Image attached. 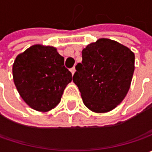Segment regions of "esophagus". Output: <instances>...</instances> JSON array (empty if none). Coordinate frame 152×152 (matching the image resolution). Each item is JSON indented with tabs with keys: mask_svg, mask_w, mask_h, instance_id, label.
I'll use <instances>...</instances> for the list:
<instances>
[{
	"mask_svg": "<svg viewBox=\"0 0 152 152\" xmlns=\"http://www.w3.org/2000/svg\"><path fill=\"white\" fill-rule=\"evenodd\" d=\"M70 71H71V73H75V71H76V69H75V67H72V68H71V69H70Z\"/></svg>",
	"mask_w": 152,
	"mask_h": 152,
	"instance_id": "34e87169",
	"label": "esophagus"
}]
</instances>
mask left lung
<instances>
[{
	"instance_id": "left-lung-1",
	"label": "left lung",
	"mask_w": 152,
	"mask_h": 152,
	"mask_svg": "<svg viewBox=\"0 0 152 152\" xmlns=\"http://www.w3.org/2000/svg\"><path fill=\"white\" fill-rule=\"evenodd\" d=\"M82 59L75 67L73 80L83 102L95 113L114 109L129 90L134 54L117 41L100 39L82 50Z\"/></svg>"
}]
</instances>
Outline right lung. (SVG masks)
<instances>
[{"label":"right lung","mask_w":152,"mask_h":152,"mask_svg":"<svg viewBox=\"0 0 152 152\" xmlns=\"http://www.w3.org/2000/svg\"><path fill=\"white\" fill-rule=\"evenodd\" d=\"M14 84L19 95L34 110L47 112L61 101L73 79L64 58L52 46L35 45L17 56L12 66Z\"/></svg>","instance_id":"add662e5"}]
</instances>
